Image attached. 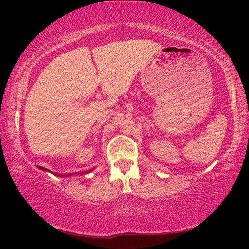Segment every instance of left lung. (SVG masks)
<instances>
[{
  "label": "left lung",
  "instance_id": "1",
  "mask_svg": "<svg viewBox=\"0 0 249 249\" xmlns=\"http://www.w3.org/2000/svg\"><path fill=\"white\" fill-rule=\"evenodd\" d=\"M39 168H40V166H39ZM40 169L44 170V171H49V170H46V169H44V168H40ZM49 172H51V171H49Z\"/></svg>",
  "mask_w": 249,
  "mask_h": 249
}]
</instances>
